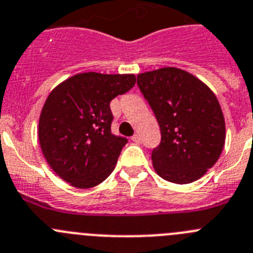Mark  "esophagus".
I'll use <instances>...</instances> for the list:
<instances>
[{
    "mask_svg": "<svg viewBox=\"0 0 253 253\" xmlns=\"http://www.w3.org/2000/svg\"><path fill=\"white\" fill-rule=\"evenodd\" d=\"M132 141H133V142H136V143H140L141 142L140 135H137V133H136V135L132 136Z\"/></svg>",
    "mask_w": 253,
    "mask_h": 253,
    "instance_id": "1",
    "label": "esophagus"
}]
</instances>
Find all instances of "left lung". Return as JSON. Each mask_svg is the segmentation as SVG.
<instances>
[{"instance_id": "left-lung-1", "label": "left lung", "mask_w": 253, "mask_h": 253, "mask_svg": "<svg viewBox=\"0 0 253 253\" xmlns=\"http://www.w3.org/2000/svg\"><path fill=\"white\" fill-rule=\"evenodd\" d=\"M137 85L160 126L161 142L151 155L155 171L175 184L200 179L217 163L226 141V122L214 93L174 67L141 73Z\"/></svg>"}]
</instances>
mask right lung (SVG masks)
<instances>
[{"label": "right lung", "instance_id": "add662e5", "mask_svg": "<svg viewBox=\"0 0 253 253\" xmlns=\"http://www.w3.org/2000/svg\"><path fill=\"white\" fill-rule=\"evenodd\" d=\"M135 83V74L88 72L65 79L50 92L38 135L45 160L60 179L89 189L110 176L127 143L111 132L110 102Z\"/></svg>", "mask_w": 253, "mask_h": 253}]
</instances>
